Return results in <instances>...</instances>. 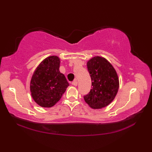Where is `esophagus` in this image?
Masks as SVG:
<instances>
[{
    "instance_id": "34e87169",
    "label": "esophagus",
    "mask_w": 152,
    "mask_h": 152,
    "mask_svg": "<svg viewBox=\"0 0 152 152\" xmlns=\"http://www.w3.org/2000/svg\"><path fill=\"white\" fill-rule=\"evenodd\" d=\"M72 84L74 86H77V85H78V82H77V80H75L74 81H73L72 82Z\"/></svg>"
}]
</instances>
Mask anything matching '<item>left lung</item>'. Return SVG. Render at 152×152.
I'll use <instances>...</instances> for the list:
<instances>
[{
    "label": "left lung",
    "mask_w": 152,
    "mask_h": 152,
    "mask_svg": "<svg viewBox=\"0 0 152 152\" xmlns=\"http://www.w3.org/2000/svg\"><path fill=\"white\" fill-rule=\"evenodd\" d=\"M87 66L91 78L92 89L83 98L93 109L104 108L110 104L118 93V74L112 64L102 57H92L87 63Z\"/></svg>",
    "instance_id": "1"
}]
</instances>
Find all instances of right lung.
Wrapping results in <instances>:
<instances>
[{
  "label": "right lung",
  "instance_id": "add662e5",
  "mask_svg": "<svg viewBox=\"0 0 152 152\" xmlns=\"http://www.w3.org/2000/svg\"><path fill=\"white\" fill-rule=\"evenodd\" d=\"M60 59L56 56L46 57L32 76L30 91L34 102L44 108H51L61 99L69 83L59 71Z\"/></svg>",
  "mask_w": 152,
  "mask_h": 152
}]
</instances>
